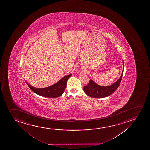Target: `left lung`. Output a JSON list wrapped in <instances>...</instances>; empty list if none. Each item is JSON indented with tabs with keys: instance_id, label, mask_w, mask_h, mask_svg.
Instances as JSON below:
<instances>
[{
	"instance_id": "8db88e82",
	"label": "left lung",
	"mask_w": 150,
	"mask_h": 150,
	"mask_svg": "<svg viewBox=\"0 0 150 150\" xmlns=\"http://www.w3.org/2000/svg\"><path fill=\"white\" fill-rule=\"evenodd\" d=\"M123 65L124 63L123 61ZM123 75V71L119 79L114 84L108 86H100L96 84L93 80L90 79L87 85L84 86V91L88 96L92 98H105L112 94L120 86Z\"/></svg>"
}]
</instances>
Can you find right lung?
<instances>
[{
	"label": "right lung",
	"instance_id": "add662e5",
	"mask_svg": "<svg viewBox=\"0 0 150 150\" xmlns=\"http://www.w3.org/2000/svg\"><path fill=\"white\" fill-rule=\"evenodd\" d=\"M71 74L67 75L62 78L56 84L47 87L43 88H36L28 84L26 82V84L31 90L36 94L40 96H44L46 98H57L61 96L64 92L66 88V83Z\"/></svg>",
	"mask_w": 150,
	"mask_h": 150
}]
</instances>
